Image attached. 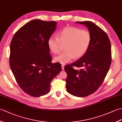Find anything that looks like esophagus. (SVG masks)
<instances>
[{"mask_svg":"<svg viewBox=\"0 0 122 122\" xmlns=\"http://www.w3.org/2000/svg\"><path fill=\"white\" fill-rule=\"evenodd\" d=\"M61 68H62V69L63 70H64V64H61Z\"/></svg>","mask_w":122,"mask_h":122,"instance_id":"34e87169","label":"esophagus"}]
</instances>
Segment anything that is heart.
Wrapping results in <instances>:
<instances>
[{
  "instance_id": "obj_1",
  "label": "heart",
  "mask_w": 122,
  "mask_h": 122,
  "mask_svg": "<svg viewBox=\"0 0 122 122\" xmlns=\"http://www.w3.org/2000/svg\"><path fill=\"white\" fill-rule=\"evenodd\" d=\"M58 38L51 36L48 39L47 45L50 50L54 54L60 52L61 43L66 44V51L56 57L54 61L64 64L74 57L81 58L86 53L91 42V34L89 30L75 27H66L58 32Z\"/></svg>"
}]
</instances>
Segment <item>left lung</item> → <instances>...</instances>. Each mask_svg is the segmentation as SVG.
I'll return each mask as SVG.
<instances>
[{"label":"left lung","instance_id":"1","mask_svg":"<svg viewBox=\"0 0 122 122\" xmlns=\"http://www.w3.org/2000/svg\"><path fill=\"white\" fill-rule=\"evenodd\" d=\"M86 25L91 34L87 52L64 70L67 74L66 89L70 94L85 97L97 91L104 81L111 64V45L107 34L91 21H77ZM73 66L80 67L75 70Z\"/></svg>","mask_w":122,"mask_h":122}]
</instances>
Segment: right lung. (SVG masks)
Listing matches in <instances>:
<instances>
[{"mask_svg":"<svg viewBox=\"0 0 122 122\" xmlns=\"http://www.w3.org/2000/svg\"><path fill=\"white\" fill-rule=\"evenodd\" d=\"M56 22L35 19L15 33L10 46L9 63L19 86L33 97L50 92L52 80L61 71L58 62L52 63L47 42Z\"/></svg>","mask_w":122,"mask_h":122,"instance_id":"add662e5","label":"right lung"}]
</instances>
